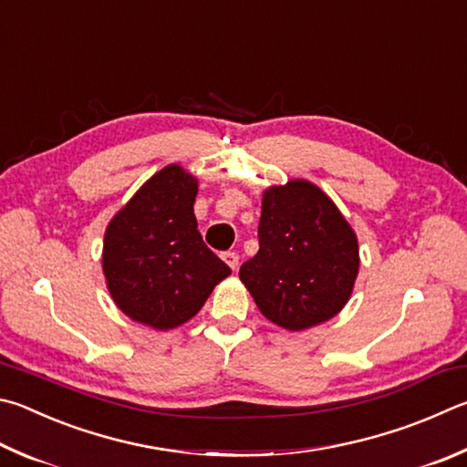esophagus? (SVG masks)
<instances>
[{
    "label": "esophagus",
    "mask_w": 467,
    "mask_h": 467,
    "mask_svg": "<svg viewBox=\"0 0 467 467\" xmlns=\"http://www.w3.org/2000/svg\"><path fill=\"white\" fill-rule=\"evenodd\" d=\"M223 259H224V263L228 267H231L233 271L239 267V255H236L234 251H226V253H223Z\"/></svg>",
    "instance_id": "obj_1"
}]
</instances>
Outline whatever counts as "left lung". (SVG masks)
<instances>
[{
  "label": "left lung",
  "instance_id": "left-lung-1",
  "mask_svg": "<svg viewBox=\"0 0 467 467\" xmlns=\"http://www.w3.org/2000/svg\"><path fill=\"white\" fill-rule=\"evenodd\" d=\"M358 271V236L315 183L263 193L259 251L239 271L263 317L287 330L320 325L349 300Z\"/></svg>",
  "mask_w": 467,
  "mask_h": 467
}]
</instances>
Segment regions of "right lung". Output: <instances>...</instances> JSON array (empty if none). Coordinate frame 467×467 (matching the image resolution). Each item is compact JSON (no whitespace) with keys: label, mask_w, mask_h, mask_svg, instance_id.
<instances>
[{"label":"right lung","mask_w":467,"mask_h":467,"mask_svg":"<svg viewBox=\"0 0 467 467\" xmlns=\"http://www.w3.org/2000/svg\"><path fill=\"white\" fill-rule=\"evenodd\" d=\"M196 193V177L169 165L108 224L101 257L108 290L126 317L147 327L183 325L231 275L198 231Z\"/></svg>","instance_id":"obj_1"}]
</instances>
